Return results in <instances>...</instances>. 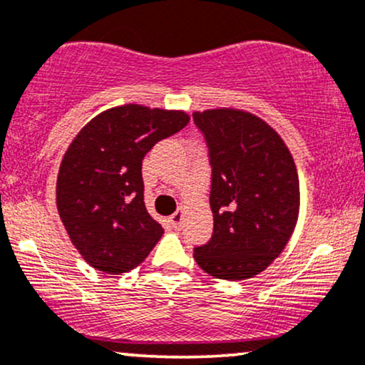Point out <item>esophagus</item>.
I'll use <instances>...</instances> for the list:
<instances>
[{
	"label": "esophagus",
	"mask_w": 365,
	"mask_h": 365,
	"mask_svg": "<svg viewBox=\"0 0 365 365\" xmlns=\"http://www.w3.org/2000/svg\"><path fill=\"white\" fill-rule=\"evenodd\" d=\"M182 221H183V210H177V212L170 216V225L173 226L175 230H180V227H182Z\"/></svg>",
	"instance_id": "obj_1"
}]
</instances>
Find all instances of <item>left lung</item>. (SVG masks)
Masks as SVG:
<instances>
[{
    "label": "left lung",
    "mask_w": 365,
    "mask_h": 365,
    "mask_svg": "<svg viewBox=\"0 0 365 365\" xmlns=\"http://www.w3.org/2000/svg\"><path fill=\"white\" fill-rule=\"evenodd\" d=\"M212 166L214 232L194 250L199 267L222 280H245L270 265L299 217V177L277 130L260 117L221 107L194 112Z\"/></svg>",
    "instance_id": "1"
}]
</instances>
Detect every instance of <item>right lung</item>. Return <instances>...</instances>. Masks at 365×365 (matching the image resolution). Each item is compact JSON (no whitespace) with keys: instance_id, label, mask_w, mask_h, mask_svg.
<instances>
[{"instance_id":"obj_1","label":"right lung","mask_w":365,"mask_h":365,"mask_svg":"<svg viewBox=\"0 0 365 365\" xmlns=\"http://www.w3.org/2000/svg\"><path fill=\"white\" fill-rule=\"evenodd\" d=\"M183 110L125 103L91 118L61 161L56 205L83 260L120 275L151 253L165 230L144 205L143 160L188 124Z\"/></svg>"}]
</instances>
